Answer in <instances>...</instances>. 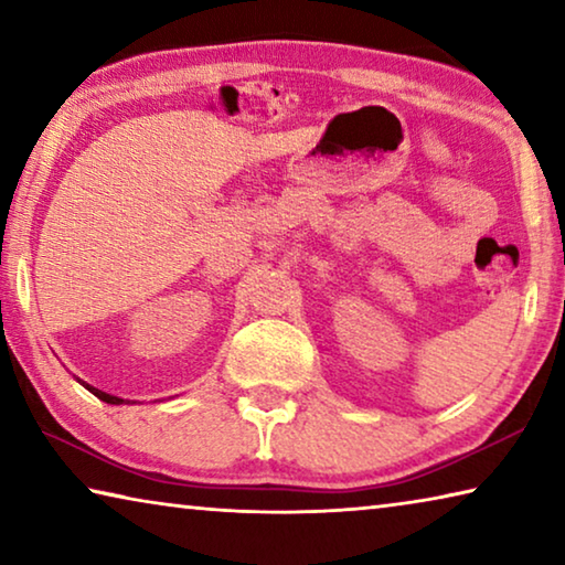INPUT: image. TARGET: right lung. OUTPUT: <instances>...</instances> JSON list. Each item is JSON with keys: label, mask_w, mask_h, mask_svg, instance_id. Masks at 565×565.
I'll use <instances>...</instances> for the list:
<instances>
[{"label": "right lung", "mask_w": 565, "mask_h": 565, "mask_svg": "<svg viewBox=\"0 0 565 565\" xmlns=\"http://www.w3.org/2000/svg\"><path fill=\"white\" fill-rule=\"evenodd\" d=\"M94 396L97 398H102V401H107V404H124V398H119V396H109V394H104V391H99V388H94V386H87Z\"/></svg>", "instance_id": "1"}]
</instances>
